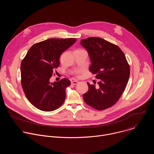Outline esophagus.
<instances>
[{
    "instance_id": "1",
    "label": "esophagus",
    "mask_w": 154,
    "mask_h": 154,
    "mask_svg": "<svg viewBox=\"0 0 154 154\" xmlns=\"http://www.w3.org/2000/svg\"><path fill=\"white\" fill-rule=\"evenodd\" d=\"M78 83H79V82H78V81H77V80H74V81L71 82V84H72V85H77Z\"/></svg>"
}]
</instances>
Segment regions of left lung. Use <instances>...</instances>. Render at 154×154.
Instances as JSON below:
<instances>
[{"mask_svg":"<svg viewBox=\"0 0 154 154\" xmlns=\"http://www.w3.org/2000/svg\"><path fill=\"white\" fill-rule=\"evenodd\" d=\"M80 44L88 53L89 70L100 79L97 88L87 83L88 91L84 101L90 106L103 110L115 104L123 93L130 76V66L121 49L104 39L90 37Z\"/></svg>","mask_w":154,"mask_h":154,"instance_id":"8db88e82","label":"left lung"}]
</instances>
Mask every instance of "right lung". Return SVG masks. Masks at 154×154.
<instances>
[{"label": "right lung", "instance_id": "1", "mask_svg": "<svg viewBox=\"0 0 154 154\" xmlns=\"http://www.w3.org/2000/svg\"><path fill=\"white\" fill-rule=\"evenodd\" d=\"M76 38H50L33 45L20 64L21 83L30 102L44 112L59 108L66 98L68 79L50 82L54 71L60 66L61 54L72 46Z\"/></svg>", "mask_w": 154, "mask_h": 154}]
</instances>
